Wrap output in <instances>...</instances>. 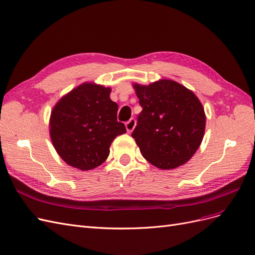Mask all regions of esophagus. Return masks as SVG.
<instances>
[{
  "label": "esophagus",
  "instance_id": "34e87169",
  "mask_svg": "<svg viewBox=\"0 0 255 255\" xmlns=\"http://www.w3.org/2000/svg\"><path fill=\"white\" fill-rule=\"evenodd\" d=\"M135 126H136V120L134 118H130L128 122H126V128H127V130L128 133L132 132Z\"/></svg>",
  "mask_w": 255,
  "mask_h": 255
}]
</instances>
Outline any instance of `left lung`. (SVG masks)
<instances>
[{
	"instance_id": "1",
	"label": "left lung",
	"mask_w": 255,
	"mask_h": 255,
	"mask_svg": "<svg viewBox=\"0 0 255 255\" xmlns=\"http://www.w3.org/2000/svg\"><path fill=\"white\" fill-rule=\"evenodd\" d=\"M134 88L142 107L132 137L142 156L160 169L186 163L201 144L203 106L192 91L170 80Z\"/></svg>"
}]
</instances>
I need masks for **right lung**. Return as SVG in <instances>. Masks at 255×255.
I'll return each instance as SVG.
<instances>
[{
  "label": "right lung",
  "mask_w": 255,
  "mask_h": 255,
  "mask_svg": "<svg viewBox=\"0 0 255 255\" xmlns=\"http://www.w3.org/2000/svg\"><path fill=\"white\" fill-rule=\"evenodd\" d=\"M111 88L85 83L61 98L50 119L54 148L68 165L89 170L109 157L117 136L127 133L117 120L118 104L112 101Z\"/></svg>",
  "instance_id": "add662e5"
}]
</instances>
